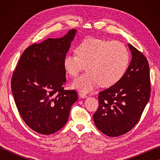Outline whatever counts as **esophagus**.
<instances>
[{"label":"esophagus","mask_w":160,"mask_h":160,"mask_svg":"<svg viewBox=\"0 0 160 160\" xmlns=\"http://www.w3.org/2000/svg\"><path fill=\"white\" fill-rule=\"evenodd\" d=\"M79 95H80V96L81 98H87V95L84 94V93H79Z\"/></svg>","instance_id":"obj_1"}]
</instances>
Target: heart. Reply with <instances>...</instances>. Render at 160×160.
<instances>
[{"label": "heart", "instance_id": "b5f03b06", "mask_svg": "<svg viewBox=\"0 0 160 160\" xmlns=\"http://www.w3.org/2000/svg\"><path fill=\"white\" fill-rule=\"evenodd\" d=\"M76 53L67 54L64 67L75 78L81 71H87L74 81L73 87L83 92H89L100 84L113 85L124 76L129 64V53L123 43L111 40L89 38L81 42Z\"/></svg>", "mask_w": 160, "mask_h": 160}]
</instances>
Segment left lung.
Wrapping results in <instances>:
<instances>
[{
	"instance_id": "8db88e82",
	"label": "left lung",
	"mask_w": 160,
	"mask_h": 160,
	"mask_svg": "<svg viewBox=\"0 0 160 160\" xmlns=\"http://www.w3.org/2000/svg\"><path fill=\"white\" fill-rule=\"evenodd\" d=\"M130 65L121 79L99 93V106L93 115L95 125L104 134L117 137L127 133L142 116L151 96L147 58L131 44Z\"/></svg>"
}]
</instances>
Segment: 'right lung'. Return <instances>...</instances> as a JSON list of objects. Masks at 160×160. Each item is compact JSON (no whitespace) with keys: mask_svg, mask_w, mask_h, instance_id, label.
Listing matches in <instances>:
<instances>
[{"mask_svg":"<svg viewBox=\"0 0 160 160\" xmlns=\"http://www.w3.org/2000/svg\"><path fill=\"white\" fill-rule=\"evenodd\" d=\"M76 32L73 29L60 38H48L28 47L12 74L16 107L27 125L38 133L53 134L62 128L78 98L75 90L64 89L63 61Z\"/></svg>","mask_w":160,"mask_h":160,"instance_id":"1","label":"right lung"}]
</instances>
